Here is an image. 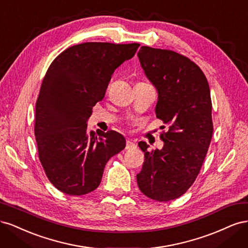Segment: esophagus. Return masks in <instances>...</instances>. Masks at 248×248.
Here are the masks:
<instances>
[{"instance_id":"1","label":"esophagus","mask_w":248,"mask_h":248,"mask_svg":"<svg viewBox=\"0 0 248 248\" xmlns=\"http://www.w3.org/2000/svg\"><path fill=\"white\" fill-rule=\"evenodd\" d=\"M137 148V146H136V144H134V142L132 141V140H127L126 141V150H133V149H136Z\"/></svg>"}]
</instances>
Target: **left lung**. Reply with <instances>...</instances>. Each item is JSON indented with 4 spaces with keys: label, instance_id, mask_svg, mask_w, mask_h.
<instances>
[{
    "label": "left lung",
    "instance_id": "obj_1",
    "mask_svg": "<svg viewBox=\"0 0 248 248\" xmlns=\"http://www.w3.org/2000/svg\"><path fill=\"white\" fill-rule=\"evenodd\" d=\"M138 57L158 91L156 118L169 130L160 134L161 150L139 142L145 162L137 181L146 197L168 202L189 189L205 160L213 133L210 88L200 67L176 51L141 46Z\"/></svg>",
    "mask_w": 248,
    "mask_h": 248
}]
</instances>
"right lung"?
Returning <instances> with one entry per match:
<instances>
[{"instance_id":"add662e5","label":"right lung","mask_w":248,"mask_h":248,"mask_svg":"<svg viewBox=\"0 0 248 248\" xmlns=\"http://www.w3.org/2000/svg\"><path fill=\"white\" fill-rule=\"evenodd\" d=\"M139 43L85 42L62 51L49 65L36 101L34 132L39 160L50 183L69 196L95 190L110 157L126 146L122 134L97 137L87 120L102 100L116 68Z\"/></svg>"}]
</instances>
